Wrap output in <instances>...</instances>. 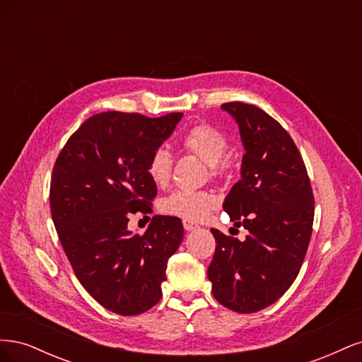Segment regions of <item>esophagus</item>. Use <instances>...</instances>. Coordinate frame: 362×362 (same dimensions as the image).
<instances>
[{
	"instance_id": "34e87169",
	"label": "esophagus",
	"mask_w": 362,
	"mask_h": 362,
	"mask_svg": "<svg viewBox=\"0 0 362 362\" xmlns=\"http://www.w3.org/2000/svg\"><path fill=\"white\" fill-rule=\"evenodd\" d=\"M182 226H184V229H185V231H193V229H196V228H199L198 225H196V223H193V222H190V221H182Z\"/></svg>"
}]
</instances>
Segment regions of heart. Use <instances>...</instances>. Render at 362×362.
I'll return each instance as SVG.
<instances>
[{
  "label": "heart",
  "mask_w": 362,
  "mask_h": 362,
  "mask_svg": "<svg viewBox=\"0 0 362 362\" xmlns=\"http://www.w3.org/2000/svg\"><path fill=\"white\" fill-rule=\"evenodd\" d=\"M181 146L187 154L196 156L208 164L210 177L216 181L225 180L231 172L229 139L211 124L201 122L193 125L181 139ZM173 156L166 148L152 152L148 161V175L157 187H166L172 178ZM214 196L206 192L177 190L160 202V211L164 216L181 217L184 221H202L214 210Z\"/></svg>",
  "instance_id": "obj_1"
}]
</instances>
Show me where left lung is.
<instances>
[{
    "instance_id": "8db88e82",
    "label": "left lung",
    "mask_w": 362,
    "mask_h": 362,
    "mask_svg": "<svg viewBox=\"0 0 362 362\" xmlns=\"http://www.w3.org/2000/svg\"><path fill=\"white\" fill-rule=\"evenodd\" d=\"M246 149L242 180L223 202L245 242L211 229L208 266L216 300L235 313H257L276 302L299 275L314 222V194L303 158L278 120L259 107L225 103Z\"/></svg>"
}]
</instances>
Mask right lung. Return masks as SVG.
<instances>
[{"label": "right lung", "instance_id": "add662e5", "mask_svg": "<svg viewBox=\"0 0 362 362\" xmlns=\"http://www.w3.org/2000/svg\"><path fill=\"white\" fill-rule=\"evenodd\" d=\"M181 117L93 115L54 164L49 206L64 254L87 293L120 315L160 300L168 261L182 242L181 218L173 216H154L144 234L127 229L129 214L152 211L157 185L148 161Z\"/></svg>", "mask_w": 362, "mask_h": 362}]
</instances>
